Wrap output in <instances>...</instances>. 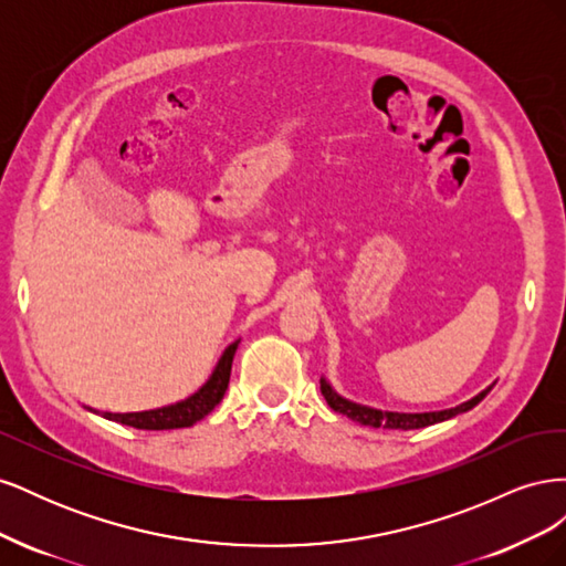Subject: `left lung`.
Returning a JSON list of instances; mask_svg holds the SVG:
<instances>
[{
	"instance_id": "left-lung-1",
	"label": "left lung",
	"mask_w": 566,
	"mask_h": 566,
	"mask_svg": "<svg viewBox=\"0 0 566 566\" xmlns=\"http://www.w3.org/2000/svg\"><path fill=\"white\" fill-rule=\"evenodd\" d=\"M489 391H491V387L484 389V391H479L474 399H470L465 403H460V406L449 408V410H434V413H391V410H378V408H368V406L342 399L339 394L321 378V394L333 410L352 418L354 422H361L366 427H385V430H420V427L449 420L458 413H465V410L474 408L479 401L486 397Z\"/></svg>"
}]
</instances>
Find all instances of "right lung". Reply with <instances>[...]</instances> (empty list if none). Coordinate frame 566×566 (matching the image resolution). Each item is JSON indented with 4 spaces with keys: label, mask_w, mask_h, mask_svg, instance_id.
Returning a JSON list of instances; mask_svg holds the SVG:
<instances>
[{
    "label": "right lung",
    "mask_w": 566,
    "mask_h": 566,
    "mask_svg": "<svg viewBox=\"0 0 566 566\" xmlns=\"http://www.w3.org/2000/svg\"><path fill=\"white\" fill-rule=\"evenodd\" d=\"M235 349H238V342L227 347V352L219 358L214 373L210 375V380L188 399L172 406L156 408V410H142V413H104V418L136 427V430H179V427L196 424L198 420L208 416L221 399H224Z\"/></svg>",
    "instance_id": "right-lung-1"
}]
</instances>
